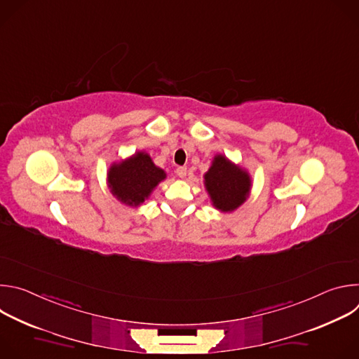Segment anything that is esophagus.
<instances>
[{
	"instance_id": "1",
	"label": "esophagus",
	"mask_w": 359,
	"mask_h": 359,
	"mask_svg": "<svg viewBox=\"0 0 359 359\" xmlns=\"http://www.w3.org/2000/svg\"><path fill=\"white\" fill-rule=\"evenodd\" d=\"M176 175H177L180 179L186 177V175H187V168H184V166H179V168L176 169Z\"/></svg>"
}]
</instances>
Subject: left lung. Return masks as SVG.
<instances>
[{"mask_svg": "<svg viewBox=\"0 0 359 359\" xmlns=\"http://www.w3.org/2000/svg\"><path fill=\"white\" fill-rule=\"evenodd\" d=\"M204 184L215 206L222 212H233L243 204L250 191V177L224 156L215 158L212 168L204 175Z\"/></svg>", "mask_w": 359, "mask_h": 359, "instance_id": "obj_1", "label": "left lung"}]
</instances>
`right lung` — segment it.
<instances>
[{
    "instance_id": "add662e5",
    "label": "right lung",
    "mask_w": 359,
    "mask_h": 359,
    "mask_svg": "<svg viewBox=\"0 0 359 359\" xmlns=\"http://www.w3.org/2000/svg\"><path fill=\"white\" fill-rule=\"evenodd\" d=\"M165 177V172L143 151L126 162L114 165L108 173L111 191L128 206H139Z\"/></svg>"
}]
</instances>
